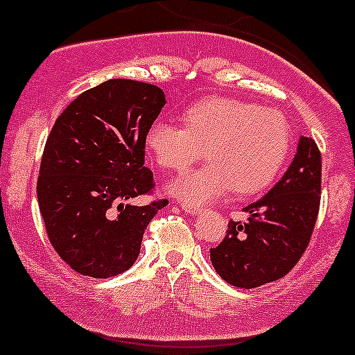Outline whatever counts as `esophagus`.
<instances>
[{"label": "esophagus", "instance_id": "34e87169", "mask_svg": "<svg viewBox=\"0 0 355 355\" xmlns=\"http://www.w3.org/2000/svg\"><path fill=\"white\" fill-rule=\"evenodd\" d=\"M181 208L188 214H193V216H196V214L201 213V208H199V206L191 205V202H181Z\"/></svg>", "mask_w": 355, "mask_h": 355}]
</instances>
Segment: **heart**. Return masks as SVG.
Wrapping results in <instances>:
<instances>
[{"instance_id":"b5f03b06","label":"heart","mask_w":355,"mask_h":355,"mask_svg":"<svg viewBox=\"0 0 355 355\" xmlns=\"http://www.w3.org/2000/svg\"><path fill=\"white\" fill-rule=\"evenodd\" d=\"M146 147L159 166L174 171L196 162L205 149L209 161L181 174L167 189L191 205H206L231 188L246 196L272 184L288 156L290 130L278 110L211 97L184 110L182 127L154 122Z\"/></svg>"}]
</instances>
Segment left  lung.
Returning <instances> with one entry per match:
<instances>
[{
    "mask_svg": "<svg viewBox=\"0 0 355 355\" xmlns=\"http://www.w3.org/2000/svg\"><path fill=\"white\" fill-rule=\"evenodd\" d=\"M322 156L315 141L300 137L280 181L246 206L248 221L228 223L226 236L211 248V263L230 285L257 288L285 277L304 254L320 208Z\"/></svg>",
    "mask_w": 355,
    "mask_h": 355,
    "instance_id": "1",
    "label": "left lung"
}]
</instances>
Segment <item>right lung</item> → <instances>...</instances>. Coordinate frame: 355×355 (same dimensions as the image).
Returning <instances> with one entry per match:
<instances>
[{
  "label": "right lung",
  "mask_w": 355,
  "mask_h": 355,
  "mask_svg": "<svg viewBox=\"0 0 355 355\" xmlns=\"http://www.w3.org/2000/svg\"><path fill=\"white\" fill-rule=\"evenodd\" d=\"M164 105L153 83L112 78L78 95L55 121L37 196L51 246L77 273L109 278L129 270L147 225L167 205H127L154 189L146 132Z\"/></svg>",
  "instance_id": "obj_1"
}]
</instances>
